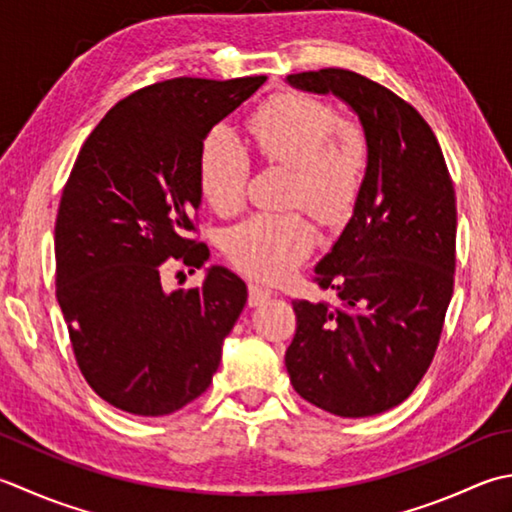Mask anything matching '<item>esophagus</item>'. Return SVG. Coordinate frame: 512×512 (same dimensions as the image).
I'll return each mask as SVG.
<instances>
[{
  "label": "esophagus",
  "mask_w": 512,
  "mask_h": 512,
  "mask_svg": "<svg viewBox=\"0 0 512 512\" xmlns=\"http://www.w3.org/2000/svg\"><path fill=\"white\" fill-rule=\"evenodd\" d=\"M270 295H273L270 293V288L259 286V284H248V306H262Z\"/></svg>",
  "instance_id": "34e87169"
}]
</instances>
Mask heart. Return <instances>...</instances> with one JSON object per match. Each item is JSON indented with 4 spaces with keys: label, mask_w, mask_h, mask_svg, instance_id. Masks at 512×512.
<instances>
[{
    "label": "heart",
    "mask_w": 512,
    "mask_h": 512,
    "mask_svg": "<svg viewBox=\"0 0 512 512\" xmlns=\"http://www.w3.org/2000/svg\"><path fill=\"white\" fill-rule=\"evenodd\" d=\"M255 153L266 166L288 168V204H302L319 222L335 224L353 210L368 168V142L353 119L337 117L326 99L282 93L248 119ZM250 162L226 126L204 137L197 157V184L217 215L244 206ZM315 248V230L299 210L259 213L228 230L224 250L246 275L279 282Z\"/></svg>",
    "instance_id": "b5f03b06"
}]
</instances>
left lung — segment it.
Listing matches in <instances>:
<instances>
[{
  "instance_id": "1",
  "label": "left lung",
  "mask_w": 512,
  "mask_h": 512,
  "mask_svg": "<svg viewBox=\"0 0 512 512\" xmlns=\"http://www.w3.org/2000/svg\"><path fill=\"white\" fill-rule=\"evenodd\" d=\"M286 82L342 99L368 142L353 217L315 266L339 304L295 299L286 370L306 402L370 417L402 404L435 357L455 279L453 179L426 119L393 90L344 68Z\"/></svg>"
}]
</instances>
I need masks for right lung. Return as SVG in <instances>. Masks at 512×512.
Instances as JSON below:
<instances>
[{"mask_svg":"<svg viewBox=\"0 0 512 512\" xmlns=\"http://www.w3.org/2000/svg\"><path fill=\"white\" fill-rule=\"evenodd\" d=\"M264 75L175 77L135 90L88 135L55 222V284L84 379L119 410L170 415L213 382L246 284L208 268L202 286L166 293V259L202 268L188 235L202 204L199 146Z\"/></svg>","mask_w":512,"mask_h":512,"instance_id":"add662e5","label":"right lung"}]
</instances>
